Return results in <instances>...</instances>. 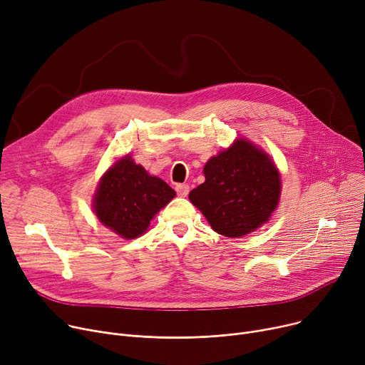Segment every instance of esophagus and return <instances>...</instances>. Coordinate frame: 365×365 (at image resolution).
<instances>
[{
	"label": "esophagus",
	"mask_w": 365,
	"mask_h": 365,
	"mask_svg": "<svg viewBox=\"0 0 365 365\" xmlns=\"http://www.w3.org/2000/svg\"><path fill=\"white\" fill-rule=\"evenodd\" d=\"M175 191L180 195V197H187L188 191H190V185L188 184H177L175 185Z\"/></svg>",
	"instance_id": "obj_1"
}]
</instances>
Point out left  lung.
Segmentation results:
<instances>
[{
	"mask_svg": "<svg viewBox=\"0 0 365 365\" xmlns=\"http://www.w3.org/2000/svg\"><path fill=\"white\" fill-rule=\"evenodd\" d=\"M205 182L190 191L215 232L240 238L270 219L280 197V175L272 158L245 138H238L210 158Z\"/></svg>",
	"mask_w": 365,
	"mask_h": 365,
	"instance_id": "obj_1",
	"label": "left lung"
}]
</instances>
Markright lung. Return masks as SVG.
Masks as SVG:
<instances>
[{
  "label": "right lung",
  "mask_w": 365,
  "mask_h": 365,
  "mask_svg": "<svg viewBox=\"0 0 365 365\" xmlns=\"http://www.w3.org/2000/svg\"><path fill=\"white\" fill-rule=\"evenodd\" d=\"M175 197L163 180L152 177L130 155L121 158L102 175L93 199V210L102 225L133 240L148 231L155 215Z\"/></svg>",
  "instance_id": "add662e5"
}]
</instances>
